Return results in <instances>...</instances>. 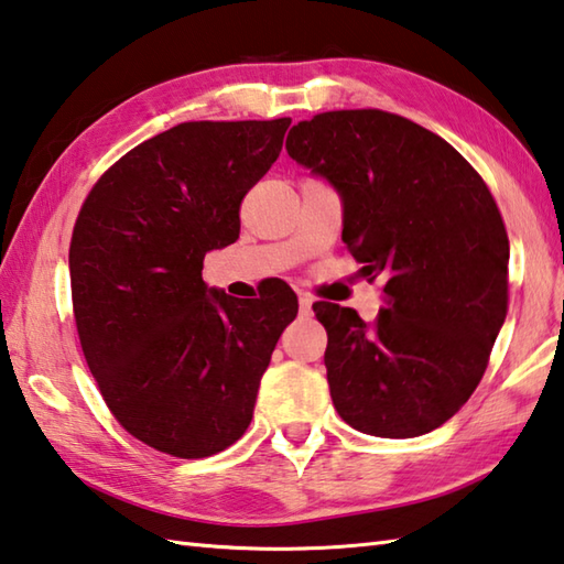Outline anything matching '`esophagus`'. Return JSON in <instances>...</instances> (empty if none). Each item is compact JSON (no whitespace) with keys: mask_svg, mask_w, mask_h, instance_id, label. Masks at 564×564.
I'll use <instances>...</instances> for the list:
<instances>
[{"mask_svg":"<svg viewBox=\"0 0 564 564\" xmlns=\"http://www.w3.org/2000/svg\"><path fill=\"white\" fill-rule=\"evenodd\" d=\"M312 296L306 294V292H300V312L304 314V316H310L312 314Z\"/></svg>","mask_w":564,"mask_h":564,"instance_id":"1","label":"esophagus"}]
</instances>
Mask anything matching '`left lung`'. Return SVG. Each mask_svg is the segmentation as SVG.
I'll list each match as a JSON object with an SVG mask.
<instances>
[{"label": "left lung", "mask_w": 564, "mask_h": 564, "mask_svg": "<svg viewBox=\"0 0 564 564\" xmlns=\"http://www.w3.org/2000/svg\"><path fill=\"white\" fill-rule=\"evenodd\" d=\"M286 154L344 198V242L368 282L373 324L316 302L328 388L350 427L405 440L454 417L484 378L508 312V232L479 172L424 127L382 110L294 124Z\"/></svg>", "instance_id": "obj_1"}]
</instances>
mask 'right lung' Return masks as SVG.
Returning a JSON list of instances; mask_svg holds the SVG:
<instances>
[{"mask_svg":"<svg viewBox=\"0 0 564 564\" xmlns=\"http://www.w3.org/2000/svg\"><path fill=\"white\" fill-rule=\"evenodd\" d=\"M290 117L182 122L105 172L73 228L80 348L105 405L156 452L204 459L252 420L260 378L296 294L208 290V250L240 236V204L282 152Z\"/></svg>","mask_w":564,"mask_h":564,"instance_id":"add662e5","label":"right lung"}]
</instances>
